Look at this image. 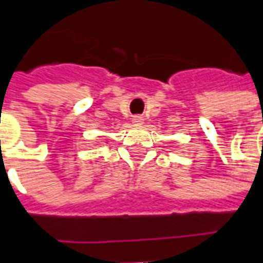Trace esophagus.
Returning a JSON list of instances; mask_svg holds the SVG:
<instances>
[{
	"label": "esophagus",
	"instance_id": "34e87169",
	"mask_svg": "<svg viewBox=\"0 0 263 263\" xmlns=\"http://www.w3.org/2000/svg\"><path fill=\"white\" fill-rule=\"evenodd\" d=\"M132 122H134L135 125H141L143 122V118L141 115H135V117H132Z\"/></svg>",
	"mask_w": 263,
	"mask_h": 263
}]
</instances>
